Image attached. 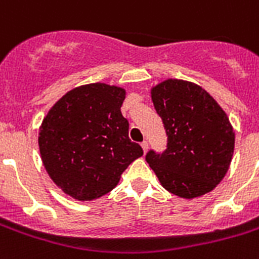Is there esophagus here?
<instances>
[{
  "label": "esophagus",
  "mask_w": 259,
  "mask_h": 259,
  "mask_svg": "<svg viewBox=\"0 0 259 259\" xmlns=\"http://www.w3.org/2000/svg\"><path fill=\"white\" fill-rule=\"evenodd\" d=\"M141 146H142V149H144V153H146V151H148L149 144H148V142H146V141H144V142L141 144Z\"/></svg>",
  "instance_id": "1"
}]
</instances>
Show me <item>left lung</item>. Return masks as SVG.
Returning a JSON list of instances; mask_svg holds the SVG:
<instances>
[{"instance_id": "left-lung-1", "label": "left lung", "mask_w": 259, "mask_h": 259, "mask_svg": "<svg viewBox=\"0 0 259 259\" xmlns=\"http://www.w3.org/2000/svg\"><path fill=\"white\" fill-rule=\"evenodd\" d=\"M167 148L146 161L163 188L180 198L210 193L224 180L234 153L235 133L225 110L201 86L169 78L151 88Z\"/></svg>"}]
</instances>
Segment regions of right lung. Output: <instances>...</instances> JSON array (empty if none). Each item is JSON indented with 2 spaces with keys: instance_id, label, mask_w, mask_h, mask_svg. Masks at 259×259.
Masks as SVG:
<instances>
[{
  "instance_id": "1",
  "label": "right lung",
  "mask_w": 259,
  "mask_h": 259,
  "mask_svg": "<svg viewBox=\"0 0 259 259\" xmlns=\"http://www.w3.org/2000/svg\"><path fill=\"white\" fill-rule=\"evenodd\" d=\"M123 88L96 82L69 90L39 126L42 163L54 184L78 201H93L117 186L121 174L144 154L129 140L121 113Z\"/></svg>"
}]
</instances>
